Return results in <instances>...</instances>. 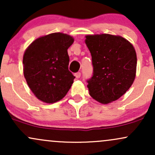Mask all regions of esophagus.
I'll return each mask as SVG.
<instances>
[{"label":"esophagus","instance_id":"1","mask_svg":"<svg viewBox=\"0 0 155 155\" xmlns=\"http://www.w3.org/2000/svg\"><path fill=\"white\" fill-rule=\"evenodd\" d=\"M74 76H75V77L76 78V79H79V78H80V76H81V73L80 72L75 73V74H74Z\"/></svg>","mask_w":155,"mask_h":155}]
</instances>
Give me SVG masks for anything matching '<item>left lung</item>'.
<instances>
[{
  "label": "left lung",
  "instance_id": "1",
  "mask_svg": "<svg viewBox=\"0 0 155 155\" xmlns=\"http://www.w3.org/2000/svg\"><path fill=\"white\" fill-rule=\"evenodd\" d=\"M85 38L93 65V75L87 81L90 96L103 104L117 101L136 78L137 57L133 44L120 35L96 34Z\"/></svg>",
  "mask_w": 155,
  "mask_h": 155
}]
</instances>
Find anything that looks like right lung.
<instances>
[{
	"label": "right lung",
	"instance_id": "right-lung-1",
	"mask_svg": "<svg viewBox=\"0 0 155 155\" xmlns=\"http://www.w3.org/2000/svg\"><path fill=\"white\" fill-rule=\"evenodd\" d=\"M71 35L54 33L36 38L23 55V73L28 87L38 100L54 104L63 99L75 76L68 70V49Z\"/></svg>",
	"mask_w": 155,
	"mask_h": 155
}]
</instances>
